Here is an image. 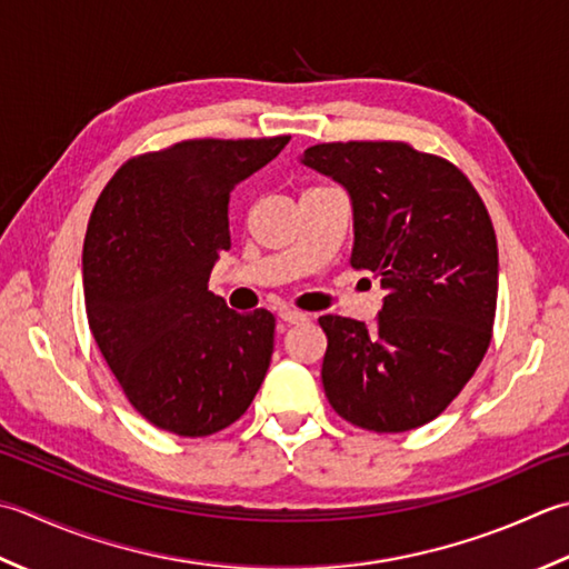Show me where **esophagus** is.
Here are the masks:
<instances>
[{"instance_id": "34e87169", "label": "esophagus", "mask_w": 569, "mask_h": 569, "mask_svg": "<svg viewBox=\"0 0 569 569\" xmlns=\"http://www.w3.org/2000/svg\"><path fill=\"white\" fill-rule=\"evenodd\" d=\"M280 319H282L284 323H301V321H307L309 317L305 315V311H297V309H282V311H280Z\"/></svg>"}]
</instances>
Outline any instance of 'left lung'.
Listing matches in <instances>:
<instances>
[{
  "label": "left lung",
  "instance_id": "8db88e82",
  "mask_svg": "<svg viewBox=\"0 0 569 569\" xmlns=\"http://www.w3.org/2000/svg\"><path fill=\"white\" fill-rule=\"evenodd\" d=\"M301 164L353 208L351 268L386 289L376 323L321 317L331 408L370 432H408L445 412L489 349L498 248L477 189L449 161L402 142H331Z\"/></svg>",
  "mask_w": 569,
  "mask_h": 569
}]
</instances>
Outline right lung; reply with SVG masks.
<instances>
[{
    "mask_svg": "<svg viewBox=\"0 0 569 569\" xmlns=\"http://www.w3.org/2000/svg\"><path fill=\"white\" fill-rule=\"evenodd\" d=\"M287 142L189 139L134 157L92 208L83 246L90 331L127 400L159 430H226L268 373L274 317L228 309L208 277L230 250V191Z\"/></svg>",
    "mask_w": 569,
    "mask_h": 569,
    "instance_id": "1",
    "label": "right lung"
}]
</instances>
